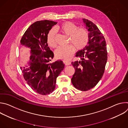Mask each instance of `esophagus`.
Returning <instances> with one entry per match:
<instances>
[{
    "label": "esophagus",
    "mask_w": 128,
    "mask_h": 128,
    "mask_svg": "<svg viewBox=\"0 0 128 128\" xmlns=\"http://www.w3.org/2000/svg\"><path fill=\"white\" fill-rule=\"evenodd\" d=\"M65 64L66 65H70L71 64V62L69 61H65Z\"/></svg>",
    "instance_id": "esophagus-1"
}]
</instances>
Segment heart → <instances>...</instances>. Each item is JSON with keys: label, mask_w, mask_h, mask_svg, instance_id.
Listing matches in <instances>:
<instances>
[{"label": "heart", "mask_w": 128, "mask_h": 128, "mask_svg": "<svg viewBox=\"0 0 128 128\" xmlns=\"http://www.w3.org/2000/svg\"><path fill=\"white\" fill-rule=\"evenodd\" d=\"M58 28L63 33L70 35L69 42L73 45L59 47L55 52V54L58 58L68 61L74 55V47L78 50H80L86 46L89 40V33L86 29L78 28L77 25L70 22L62 23ZM56 36V31L54 29H50L46 35L48 44L53 48L57 46Z\"/></svg>", "instance_id": "b5f03b06"}]
</instances>
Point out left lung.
I'll use <instances>...</instances> for the list:
<instances>
[{
    "instance_id": "8db88e82",
    "label": "left lung",
    "mask_w": 128,
    "mask_h": 128,
    "mask_svg": "<svg viewBox=\"0 0 128 128\" xmlns=\"http://www.w3.org/2000/svg\"><path fill=\"white\" fill-rule=\"evenodd\" d=\"M83 21L89 31V40L88 45L76 54L81 61L71 63L75 69L71 82L76 88L86 91L95 86L102 78L107 52L105 40L97 26L87 19Z\"/></svg>"
}]
</instances>
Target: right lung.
<instances>
[{"label": "right lung", "instance_id": "right-lung-1", "mask_svg": "<svg viewBox=\"0 0 128 128\" xmlns=\"http://www.w3.org/2000/svg\"><path fill=\"white\" fill-rule=\"evenodd\" d=\"M57 23L49 20L35 22L27 29L20 40L22 45L31 48L28 67L21 68L24 78L33 90L42 95L53 92L56 78L64 68L61 60L50 63L54 53L46 41L48 32Z\"/></svg>", "mask_w": 128, "mask_h": 128}]
</instances>
